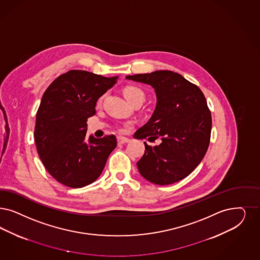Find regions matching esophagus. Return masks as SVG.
<instances>
[{"mask_svg": "<svg viewBox=\"0 0 260 260\" xmlns=\"http://www.w3.org/2000/svg\"><path fill=\"white\" fill-rule=\"evenodd\" d=\"M129 142H130V140L127 139V138H124V137H117V144H127V143H129Z\"/></svg>", "mask_w": 260, "mask_h": 260, "instance_id": "1", "label": "esophagus"}]
</instances>
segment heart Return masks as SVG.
I'll use <instances>...</instances> for the list:
<instances>
[{"label":"heart","instance_id":"1","mask_svg":"<svg viewBox=\"0 0 260 260\" xmlns=\"http://www.w3.org/2000/svg\"><path fill=\"white\" fill-rule=\"evenodd\" d=\"M123 93H124L126 99L129 102L133 101L135 99H138V98H141L143 100L144 99V92L143 91V89H141L140 87H134V86L125 87L123 90Z\"/></svg>","mask_w":260,"mask_h":260}]
</instances>
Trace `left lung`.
Returning <instances> with one entry per match:
<instances>
[{"label": "left lung", "instance_id": "obj_1", "mask_svg": "<svg viewBox=\"0 0 260 260\" xmlns=\"http://www.w3.org/2000/svg\"><path fill=\"white\" fill-rule=\"evenodd\" d=\"M149 85L156 94V106L148 121L139 128L135 139L161 144L145 146L137 163L141 175L156 185L182 180L202 162L211 134V114L202 90L182 75L170 70L126 76Z\"/></svg>", "mask_w": 260, "mask_h": 260}]
</instances>
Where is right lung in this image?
I'll use <instances>...</instances> for the list:
<instances>
[{"mask_svg": "<svg viewBox=\"0 0 260 260\" xmlns=\"http://www.w3.org/2000/svg\"><path fill=\"white\" fill-rule=\"evenodd\" d=\"M118 76L104 77L85 70H70L45 90L37 114L35 142L40 160L57 181L82 188L100 176L116 148L114 135L87 137L88 117L97 100L114 87Z\"/></svg>", "mask_w": 260, "mask_h": 260, "instance_id": "1", "label": "right lung"}]
</instances>
